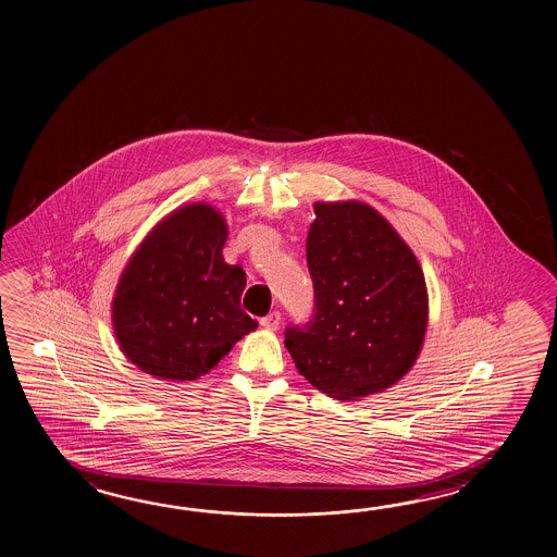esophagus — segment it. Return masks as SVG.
<instances>
[{"label": "esophagus", "instance_id": "1", "mask_svg": "<svg viewBox=\"0 0 557 557\" xmlns=\"http://www.w3.org/2000/svg\"><path fill=\"white\" fill-rule=\"evenodd\" d=\"M262 329H267V331H276L278 326H281V312H271V314H267V317H262L261 319Z\"/></svg>", "mask_w": 557, "mask_h": 557}]
</instances>
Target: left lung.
Masks as SVG:
<instances>
[{
	"mask_svg": "<svg viewBox=\"0 0 557 557\" xmlns=\"http://www.w3.org/2000/svg\"><path fill=\"white\" fill-rule=\"evenodd\" d=\"M307 238L314 310L284 331L305 379L336 400L391 388L424 343L428 293L414 252L364 202H317Z\"/></svg>",
	"mask_w": 557,
	"mask_h": 557,
	"instance_id": "8db88e82",
	"label": "left lung"
}]
</instances>
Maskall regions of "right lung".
<instances>
[{
	"label": "right lung",
	"instance_id": "right-lung-1",
	"mask_svg": "<svg viewBox=\"0 0 557 557\" xmlns=\"http://www.w3.org/2000/svg\"><path fill=\"white\" fill-rule=\"evenodd\" d=\"M225 240V219L195 202L169 214L133 255L113 300V326L143 372L197 380L259 326L240 308L247 274L226 264Z\"/></svg>",
	"mask_w": 557,
	"mask_h": 557
}]
</instances>
